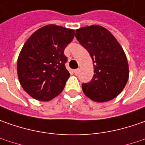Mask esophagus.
Listing matches in <instances>:
<instances>
[{"instance_id":"1","label":"esophagus","mask_w":145,"mask_h":145,"mask_svg":"<svg viewBox=\"0 0 145 145\" xmlns=\"http://www.w3.org/2000/svg\"><path fill=\"white\" fill-rule=\"evenodd\" d=\"M79 72V69H76V70H74V74H78Z\"/></svg>"}]
</instances>
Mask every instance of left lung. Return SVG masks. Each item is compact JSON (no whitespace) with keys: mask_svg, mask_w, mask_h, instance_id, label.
I'll return each mask as SVG.
<instances>
[{"mask_svg":"<svg viewBox=\"0 0 145 145\" xmlns=\"http://www.w3.org/2000/svg\"><path fill=\"white\" fill-rule=\"evenodd\" d=\"M75 37L92 58L94 75L82 83L83 93L95 102L112 100L125 87L129 76L126 54L116 38L103 26L93 25L76 29Z\"/></svg>","mask_w":145,"mask_h":145,"instance_id":"obj_1","label":"left lung"}]
</instances>
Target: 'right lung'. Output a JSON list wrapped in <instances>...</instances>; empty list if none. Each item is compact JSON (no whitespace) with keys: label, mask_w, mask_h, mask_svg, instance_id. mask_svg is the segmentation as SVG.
<instances>
[{"label":"right lung","mask_w":145,"mask_h":145,"mask_svg":"<svg viewBox=\"0 0 145 145\" xmlns=\"http://www.w3.org/2000/svg\"><path fill=\"white\" fill-rule=\"evenodd\" d=\"M74 37V29L51 24L28 38L19 54L17 70L19 82L31 97L50 101L63 91L70 76L64 50Z\"/></svg>","instance_id":"right-lung-1"}]
</instances>
